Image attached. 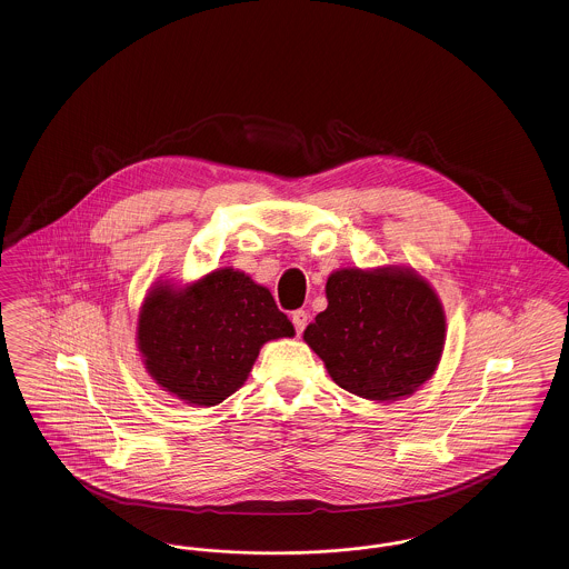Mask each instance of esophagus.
Returning <instances> with one entry per match:
<instances>
[{
    "instance_id": "obj_1",
    "label": "esophagus",
    "mask_w": 569,
    "mask_h": 569,
    "mask_svg": "<svg viewBox=\"0 0 569 569\" xmlns=\"http://www.w3.org/2000/svg\"><path fill=\"white\" fill-rule=\"evenodd\" d=\"M292 325L297 328L298 335L305 330V326H307V311H302V309H298L292 313Z\"/></svg>"
}]
</instances>
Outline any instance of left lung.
Masks as SVG:
<instances>
[{"instance_id": "left-lung-1", "label": "left lung", "mask_w": 569, "mask_h": 569, "mask_svg": "<svg viewBox=\"0 0 569 569\" xmlns=\"http://www.w3.org/2000/svg\"><path fill=\"white\" fill-rule=\"evenodd\" d=\"M326 300L302 339L337 386L390 403L433 378L446 313L427 277L411 267L337 269L328 274Z\"/></svg>"}]
</instances>
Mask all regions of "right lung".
<instances>
[{"mask_svg":"<svg viewBox=\"0 0 569 569\" xmlns=\"http://www.w3.org/2000/svg\"><path fill=\"white\" fill-rule=\"evenodd\" d=\"M271 290L232 267L142 300L136 346L151 379L188 406L213 407L243 386L264 343L295 337Z\"/></svg>","mask_w":569,"mask_h":569,"instance_id":"obj_1","label":"right lung"}]
</instances>
